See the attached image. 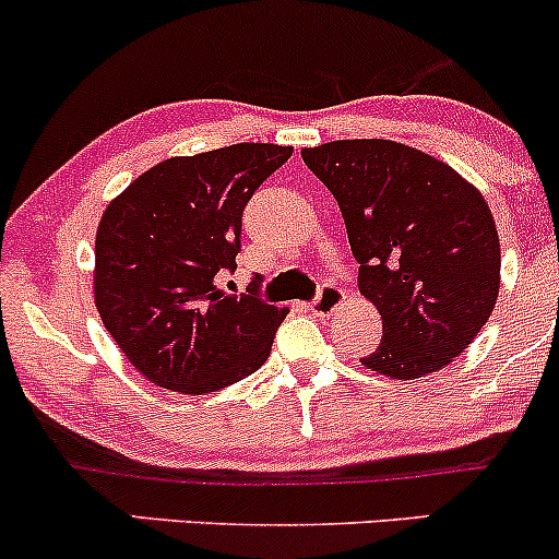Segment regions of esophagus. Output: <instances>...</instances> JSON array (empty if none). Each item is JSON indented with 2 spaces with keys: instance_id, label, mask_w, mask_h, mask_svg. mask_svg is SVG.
Segmentation results:
<instances>
[{
  "instance_id": "34e87169",
  "label": "esophagus",
  "mask_w": 559,
  "mask_h": 559,
  "mask_svg": "<svg viewBox=\"0 0 559 559\" xmlns=\"http://www.w3.org/2000/svg\"><path fill=\"white\" fill-rule=\"evenodd\" d=\"M345 305V292L336 289V286H323L321 294H318L316 302H308V310L312 316H331Z\"/></svg>"
}]
</instances>
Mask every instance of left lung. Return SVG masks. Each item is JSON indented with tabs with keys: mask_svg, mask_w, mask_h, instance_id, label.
<instances>
[{
	"mask_svg": "<svg viewBox=\"0 0 559 559\" xmlns=\"http://www.w3.org/2000/svg\"><path fill=\"white\" fill-rule=\"evenodd\" d=\"M302 162L340 204L360 294L382 316V345L360 364L403 382L445 369L499 297V233L480 190L395 140H334Z\"/></svg>",
	"mask_w": 559,
	"mask_h": 559,
	"instance_id": "left-lung-1",
	"label": "left lung"
}]
</instances>
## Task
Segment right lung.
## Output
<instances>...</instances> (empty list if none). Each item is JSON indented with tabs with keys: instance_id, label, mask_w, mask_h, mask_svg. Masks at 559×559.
Instances as JSON below:
<instances>
[{
	"instance_id": "right-lung-1",
	"label": "right lung",
	"mask_w": 559,
	"mask_h": 559,
	"mask_svg": "<svg viewBox=\"0 0 559 559\" xmlns=\"http://www.w3.org/2000/svg\"><path fill=\"white\" fill-rule=\"evenodd\" d=\"M292 145L238 143L171 156L132 180L95 236V308L127 360L158 388L204 395L267 360L289 310L219 289L236 267L241 214Z\"/></svg>"
}]
</instances>
